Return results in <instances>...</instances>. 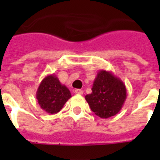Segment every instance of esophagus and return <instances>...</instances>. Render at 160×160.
Listing matches in <instances>:
<instances>
[{"mask_svg": "<svg viewBox=\"0 0 160 160\" xmlns=\"http://www.w3.org/2000/svg\"><path fill=\"white\" fill-rule=\"evenodd\" d=\"M74 92L76 94H79V95H82L83 94V91L80 90V89H76V90L74 91Z\"/></svg>", "mask_w": 160, "mask_h": 160, "instance_id": "34e87169", "label": "esophagus"}]
</instances>
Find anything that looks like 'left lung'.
Instances as JSON below:
<instances>
[{"mask_svg":"<svg viewBox=\"0 0 160 160\" xmlns=\"http://www.w3.org/2000/svg\"><path fill=\"white\" fill-rule=\"evenodd\" d=\"M91 110L101 118L117 115L127 98V89L121 79L106 70H99L92 84V93L86 95Z\"/></svg>","mask_w":160,"mask_h":160,"instance_id":"1","label":"left lung"}]
</instances>
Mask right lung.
<instances>
[{
  "instance_id": "obj_1",
  "label": "right lung",
  "mask_w": 160,
  "mask_h": 160,
  "mask_svg": "<svg viewBox=\"0 0 160 160\" xmlns=\"http://www.w3.org/2000/svg\"><path fill=\"white\" fill-rule=\"evenodd\" d=\"M71 97L69 89L61 83L54 73L42 79L36 92L40 107L49 114L59 112Z\"/></svg>"
}]
</instances>
